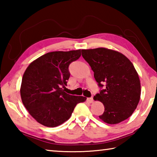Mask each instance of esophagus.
Here are the masks:
<instances>
[{
	"label": "esophagus",
	"mask_w": 157,
	"mask_h": 157,
	"mask_svg": "<svg viewBox=\"0 0 157 157\" xmlns=\"http://www.w3.org/2000/svg\"><path fill=\"white\" fill-rule=\"evenodd\" d=\"M87 101H88V102H89L90 103H92L93 102H94V98H93L92 97L87 98Z\"/></svg>",
	"instance_id": "esophagus-1"
}]
</instances>
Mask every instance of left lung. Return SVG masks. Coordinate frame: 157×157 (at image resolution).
Segmentation results:
<instances>
[{
	"label": "left lung",
	"mask_w": 157,
	"mask_h": 157,
	"mask_svg": "<svg viewBox=\"0 0 157 157\" xmlns=\"http://www.w3.org/2000/svg\"><path fill=\"white\" fill-rule=\"evenodd\" d=\"M82 55L100 88L94 97L105 107L99 118L111 124L126 120L136 109L140 97V79L133 63L122 53L105 48L82 50Z\"/></svg>",
	"instance_id": "1"
}]
</instances>
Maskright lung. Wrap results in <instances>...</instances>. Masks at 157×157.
<instances>
[{"label": "right lung", "instance_id": "add662e5", "mask_svg": "<svg viewBox=\"0 0 157 157\" xmlns=\"http://www.w3.org/2000/svg\"><path fill=\"white\" fill-rule=\"evenodd\" d=\"M81 56V50L48 52L32 62L23 74L21 86L23 104L30 115L44 126L55 127L68 120L83 96L64 92L71 62Z\"/></svg>", "mask_w": 157, "mask_h": 157}]
</instances>
